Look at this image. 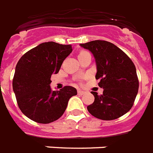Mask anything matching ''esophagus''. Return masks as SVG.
I'll return each mask as SVG.
<instances>
[{
    "label": "esophagus",
    "mask_w": 153,
    "mask_h": 153,
    "mask_svg": "<svg viewBox=\"0 0 153 153\" xmlns=\"http://www.w3.org/2000/svg\"><path fill=\"white\" fill-rule=\"evenodd\" d=\"M77 93H78V95H80V96H82V95H84V91H80V90H78Z\"/></svg>",
    "instance_id": "34e87169"
}]
</instances>
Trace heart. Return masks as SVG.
Instances as JSON below:
<instances>
[{"label": "heart", "instance_id": "heart-1", "mask_svg": "<svg viewBox=\"0 0 153 153\" xmlns=\"http://www.w3.org/2000/svg\"><path fill=\"white\" fill-rule=\"evenodd\" d=\"M86 53V51H82L80 53Z\"/></svg>", "mask_w": 153, "mask_h": 153}]
</instances>
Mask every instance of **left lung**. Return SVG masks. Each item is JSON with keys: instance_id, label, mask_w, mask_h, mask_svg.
Listing matches in <instances>:
<instances>
[{"instance_id": "8db88e82", "label": "left lung", "mask_w": 153, "mask_h": 153, "mask_svg": "<svg viewBox=\"0 0 153 153\" xmlns=\"http://www.w3.org/2000/svg\"><path fill=\"white\" fill-rule=\"evenodd\" d=\"M93 54L96 64V79L103 89L102 95L91 91L92 104L87 107L91 115L102 120H114L126 114L138 92L136 67L128 56L111 42L95 40L80 44Z\"/></svg>"}]
</instances>
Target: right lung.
<instances>
[{
    "instance_id": "obj_1",
    "label": "right lung",
    "mask_w": 153,
    "mask_h": 153,
    "mask_svg": "<svg viewBox=\"0 0 153 153\" xmlns=\"http://www.w3.org/2000/svg\"><path fill=\"white\" fill-rule=\"evenodd\" d=\"M72 51L71 45L43 42L19 60L13 88L19 109L28 118L42 124L54 122L64 114L69 99L77 94L73 87L53 91L50 85L51 75L59 72Z\"/></svg>"
}]
</instances>
